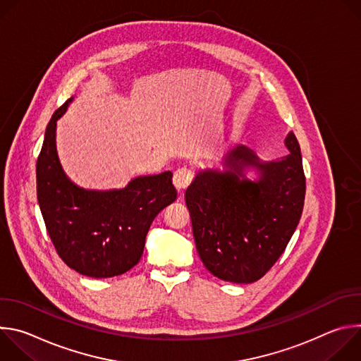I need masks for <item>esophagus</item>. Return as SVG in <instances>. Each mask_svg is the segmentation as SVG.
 Listing matches in <instances>:
<instances>
[{"instance_id":"esophagus-1","label":"esophagus","mask_w":361,"mask_h":361,"mask_svg":"<svg viewBox=\"0 0 361 361\" xmlns=\"http://www.w3.org/2000/svg\"><path fill=\"white\" fill-rule=\"evenodd\" d=\"M191 178H192V174L188 169H178L173 176V183L178 191H183L188 187V184L191 183Z\"/></svg>"}]
</instances>
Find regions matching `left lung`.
I'll return each instance as SVG.
<instances>
[{
  "mask_svg": "<svg viewBox=\"0 0 361 361\" xmlns=\"http://www.w3.org/2000/svg\"><path fill=\"white\" fill-rule=\"evenodd\" d=\"M290 154L260 161L245 145L223 159L224 170L197 173L185 191L200 259L213 276L231 283L260 280L280 259L300 221L305 177L294 133L284 140ZM259 180L245 177V168Z\"/></svg>",
  "mask_w": 361,
  "mask_h": 361,
  "instance_id": "8db88e82",
  "label": "left lung"
}]
</instances>
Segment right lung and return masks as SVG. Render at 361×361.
I'll list each match as a JSON object with an SVG mask.
<instances>
[{
  "instance_id": "add662e5",
  "label": "right lung",
  "mask_w": 361,
  "mask_h": 361,
  "mask_svg": "<svg viewBox=\"0 0 361 361\" xmlns=\"http://www.w3.org/2000/svg\"><path fill=\"white\" fill-rule=\"evenodd\" d=\"M73 98L51 117L37 160L39 210L61 260L77 273L116 277L141 259L152 220L176 201L173 173L137 177L121 190H85L64 173L56 145L57 120Z\"/></svg>"
}]
</instances>
